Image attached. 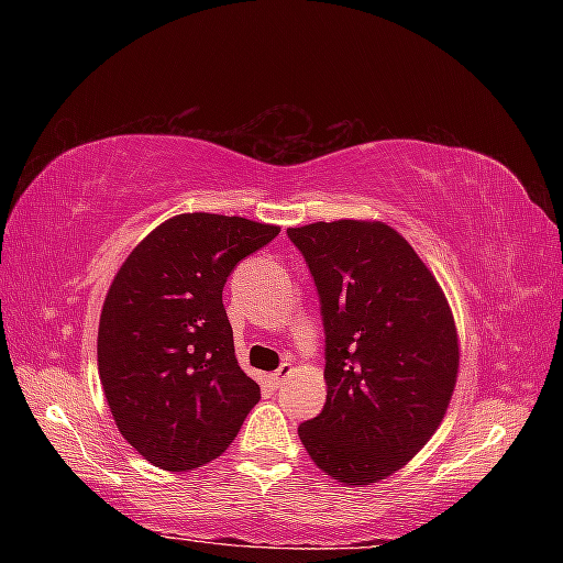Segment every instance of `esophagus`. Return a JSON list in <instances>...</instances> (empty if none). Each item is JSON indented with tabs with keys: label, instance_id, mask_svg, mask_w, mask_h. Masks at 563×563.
I'll return each mask as SVG.
<instances>
[{
	"label": "esophagus",
	"instance_id": "esophagus-1",
	"mask_svg": "<svg viewBox=\"0 0 563 563\" xmlns=\"http://www.w3.org/2000/svg\"><path fill=\"white\" fill-rule=\"evenodd\" d=\"M290 373H292V363H290V361H285L278 369H275V373H271V382H273L275 387H280L283 382L290 377Z\"/></svg>",
	"mask_w": 563,
	"mask_h": 563
}]
</instances>
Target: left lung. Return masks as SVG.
<instances>
[{"label":"left lung","instance_id":"1","mask_svg":"<svg viewBox=\"0 0 563 563\" xmlns=\"http://www.w3.org/2000/svg\"><path fill=\"white\" fill-rule=\"evenodd\" d=\"M312 273L327 333V404L297 433L331 479H387L433 438L457 385L448 297L385 222L290 227Z\"/></svg>","mask_w":563,"mask_h":563}]
</instances>
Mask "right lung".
Segmentation results:
<instances>
[{
	"mask_svg": "<svg viewBox=\"0 0 563 563\" xmlns=\"http://www.w3.org/2000/svg\"><path fill=\"white\" fill-rule=\"evenodd\" d=\"M280 227L212 212L162 222L115 273L99 319V377L121 435L166 472L218 460L261 387L236 363L227 275Z\"/></svg>",
	"mask_w": 563,
	"mask_h": 563,
	"instance_id": "1",
	"label": "right lung"
}]
</instances>
